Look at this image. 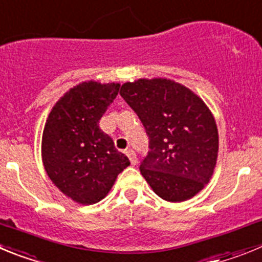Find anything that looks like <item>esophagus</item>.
<instances>
[{
  "mask_svg": "<svg viewBox=\"0 0 262 262\" xmlns=\"http://www.w3.org/2000/svg\"><path fill=\"white\" fill-rule=\"evenodd\" d=\"M125 154L128 155V158H129V160H130L132 164L137 163V155H136V152H134V150H132V148H128V150H125Z\"/></svg>",
  "mask_w": 262,
  "mask_h": 262,
  "instance_id": "1",
  "label": "esophagus"
}]
</instances>
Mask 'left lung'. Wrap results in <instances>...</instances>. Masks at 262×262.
I'll list each match as a JSON object with an SVG mask.
<instances>
[{
	"label": "left lung",
	"instance_id": "left-lung-1",
	"mask_svg": "<svg viewBox=\"0 0 262 262\" xmlns=\"http://www.w3.org/2000/svg\"><path fill=\"white\" fill-rule=\"evenodd\" d=\"M120 95L142 122L148 150L140 171L160 199L180 202L209 183L218 155V129L204 102L169 79H138Z\"/></svg>",
	"mask_w": 262,
	"mask_h": 262
}]
</instances>
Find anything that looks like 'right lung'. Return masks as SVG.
<instances>
[{"label":"right lung","mask_w":262,"mask_h":262,"mask_svg":"<svg viewBox=\"0 0 262 262\" xmlns=\"http://www.w3.org/2000/svg\"><path fill=\"white\" fill-rule=\"evenodd\" d=\"M119 89V83L83 82L56 103L46 122L41 155L47 173L63 194L79 204L104 199L117 175L130 164L99 128Z\"/></svg>","instance_id":"add662e5"}]
</instances>
